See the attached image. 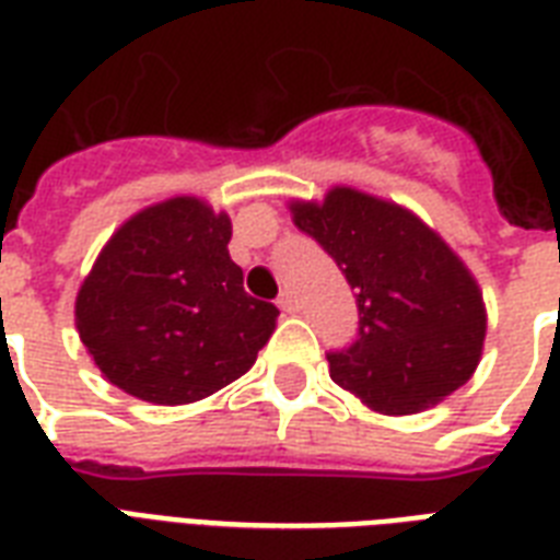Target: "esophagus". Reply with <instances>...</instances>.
Wrapping results in <instances>:
<instances>
[{
	"label": "esophagus",
	"instance_id": "1",
	"mask_svg": "<svg viewBox=\"0 0 560 560\" xmlns=\"http://www.w3.org/2000/svg\"><path fill=\"white\" fill-rule=\"evenodd\" d=\"M277 306L283 308V312H289V315H294V312H298V298H294L292 292H283L277 298Z\"/></svg>",
	"mask_w": 560,
	"mask_h": 560
}]
</instances>
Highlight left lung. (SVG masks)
Wrapping results in <instances>:
<instances>
[{
	"mask_svg": "<svg viewBox=\"0 0 560 560\" xmlns=\"http://www.w3.org/2000/svg\"><path fill=\"white\" fill-rule=\"evenodd\" d=\"M292 210L355 289V338L326 352L335 384L378 413L405 416L471 378L486 338L482 294L431 228L350 187Z\"/></svg>",
	"mask_w": 560,
	"mask_h": 560,
	"instance_id": "left-lung-1",
	"label": "left lung"
}]
</instances>
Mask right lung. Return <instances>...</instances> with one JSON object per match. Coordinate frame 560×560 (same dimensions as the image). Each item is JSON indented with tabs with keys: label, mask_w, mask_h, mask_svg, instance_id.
I'll use <instances>...</instances> for the list:
<instances>
[{
	"label": "right lung",
	"mask_w": 560,
	"mask_h": 560,
	"mask_svg": "<svg viewBox=\"0 0 560 560\" xmlns=\"http://www.w3.org/2000/svg\"><path fill=\"white\" fill-rule=\"evenodd\" d=\"M231 219L190 196L132 217L78 294L80 341L129 396L187 405L248 373L277 306L243 289Z\"/></svg>",
	"instance_id": "obj_1"
}]
</instances>
